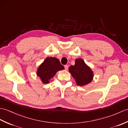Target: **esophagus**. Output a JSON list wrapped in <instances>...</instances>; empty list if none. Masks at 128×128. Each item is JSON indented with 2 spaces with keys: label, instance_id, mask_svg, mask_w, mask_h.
Segmentation results:
<instances>
[{
  "label": "esophagus",
  "instance_id": "obj_1",
  "mask_svg": "<svg viewBox=\"0 0 128 128\" xmlns=\"http://www.w3.org/2000/svg\"><path fill=\"white\" fill-rule=\"evenodd\" d=\"M64 68H65V69L66 70H68V65H66V66H64Z\"/></svg>",
  "mask_w": 128,
  "mask_h": 128
}]
</instances>
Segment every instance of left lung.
<instances>
[{
	"mask_svg": "<svg viewBox=\"0 0 128 128\" xmlns=\"http://www.w3.org/2000/svg\"><path fill=\"white\" fill-rule=\"evenodd\" d=\"M69 70L78 86H84L88 84L93 78L94 76L92 70L82 59H76L75 66H70Z\"/></svg>",
	"mask_w": 128,
	"mask_h": 128,
	"instance_id": "1",
	"label": "left lung"
}]
</instances>
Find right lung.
I'll return each mask as SVG.
<instances>
[{
	"instance_id": "obj_1",
	"label": "right lung",
	"mask_w": 128,
	"mask_h": 128,
	"mask_svg": "<svg viewBox=\"0 0 128 128\" xmlns=\"http://www.w3.org/2000/svg\"><path fill=\"white\" fill-rule=\"evenodd\" d=\"M64 69L60 64L59 60L56 58L48 57L39 66L37 74L44 84L50 82V80L53 78L56 72Z\"/></svg>"
}]
</instances>
